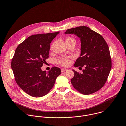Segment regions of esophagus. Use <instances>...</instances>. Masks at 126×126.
<instances>
[{"mask_svg": "<svg viewBox=\"0 0 126 126\" xmlns=\"http://www.w3.org/2000/svg\"><path fill=\"white\" fill-rule=\"evenodd\" d=\"M61 72H65L66 71H67V69H66V68H61Z\"/></svg>", "mask_w": 126, "mask_h": 126, "instance_id": "34e87169", "label": "esophagus"}]
</instances>
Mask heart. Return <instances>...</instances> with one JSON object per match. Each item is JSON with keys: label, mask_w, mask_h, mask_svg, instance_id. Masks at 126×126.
I'll return each mask as SVG.
<instances>
[{"label": "heart", "mask_w": 126, "mask_h": 126, "mask_svg": "<svg viewBox=\"0 0 126 126\" xmlns=\"http://www.w3.org/2000/svg\"><path fill=\"white\" fill-rule=\"evenodd\" d=\"M66 44H69L71 43H74L76 44V39L72 36H68L66 39ZM72 59L71 56H67L64 57H58L56 59V62L58 64L62 66H68L72 64Z\"/></svg>", "instance_id": "1"}]
</instances>
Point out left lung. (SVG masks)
Here are the masks:
<instances>
[{
	"mask_svg": "<svg viewBox=\"0 0 126 126\" xmlns=\"http://www.w3.org/2000/svg\"><path fill=\"white\" fill-rule=\"evenodd\" d=\"M65 33L75 34L80 38V56L74 66L85 67L82 74L73 70L75 75L72 85L83 94L95 93L105 85L112 67L107 44L101 34L86 26L68 29Z\"/></svg>",
	"mask_w": 126,
	"mask_h": 126,
	"instance_id": "1",
	"label": "left lung"
}]
</instances>
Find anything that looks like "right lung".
<instances>
[{"label":"right lung","instance_id":"add662e5","mask_svg":"<svg viewBox=\"0 0 126 126\" xmlns=\"http://www.w3.org/2000/svg\"><path fill=\"white\" fill-rule=\"evenodd\" d=\"M59 32L32 35L17 47L11 68L17 85L29 95L39 97L47 94L61 73L53 67L47 72L41 67L49 57L50 45Z\"/></svg>","mask_w":126,"mask_h":126}]
</instances>
